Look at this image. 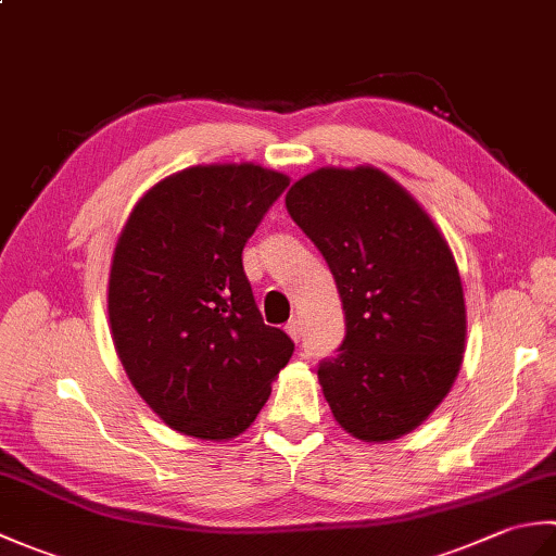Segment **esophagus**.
<instances>
[{"instance_id":"1","label":"esophagus","mask_w":556,"mask_h":556,"mask_svg":"<svg viewBox=\"0 0 556 556\" xmlns=\"http://www.w3.org/2000/svg\"><path fill=\"white\" fill-rule=\"evenodd\" d=\"M287 332H289V337H291L293 341H301V337H303V323L296 320V317H293V320L287 325Z\"/></svg>"}]
</instances>
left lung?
Returning <instances> with one entry per match:
<instances>
[{
    "instance_id": "left-lung-1",
    "label": "left lung",
    "mask_w": 556,
    "mask_h": 556,
    "mask_svg": "<svg viewBox=\"0 0 556 556\" xmlns=\"http://www.w3.org/2000/svg\"><path fill=\"white\" fill-rule=\"evenodd\" d=\"M287 210L327 260L344 305V341L317 368L337 422L363 442L416 430L464 358V287L444 236L375 167L303 176Z\"/></svg>"
}]
</instances>
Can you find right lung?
<instances>
[{"instance_id":"add662e5","label":"right lung","mask_w":556,"mask_h":556,"mask_svg":"<svg viewBox=\"0 0 556 556\" xmlns=\"http://www.w3.org/2000/svg\"><path fill=\"white\" fill-rule=\"evenodd\" d=\"M287 186L257 164L184 169L138 200L114 248L116 353L146 404L184 434H241L291 358V337L265 325L243 271L248 239Z\"/></svg>"}]
</instances>
